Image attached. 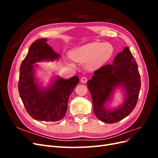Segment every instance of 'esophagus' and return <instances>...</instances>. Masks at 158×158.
<instances>
[{"instance_id":"34e87169","label":"esophagus","mask_w":158,"mask_h":158,"mask_svg":"<svg viewBox=\"0 0 158 158\" xmlns=\"http://www.w3.org/2000/svg\"><path fill=\"white\" fill-rule=\"evenodd\" d=\"M88 81V78H85V77H82V78H81V82L82 83H85L87 82Z\"/></svg>"}]
</instances>
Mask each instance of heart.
I'll list each match as a JSON object with an SVG mask.
<instances>
[{
    "label": "heart",
    "instance_id": "heart-1",
    "mask_svg": "<svg viewBox=\"0 0 158 158\" xmlns=\"http://www.w3.org/2000/svg\"><path fill=\"white\" fill-rule=\"evenodd\" d=\"M113 47L109 43L95 41L74 48L70 52L71 58L75 61L87 63L89 69L101 67L111 58Z\"/></svg>",
    "mask_w": 158,
    "mask_h": 158
}]
</instances>
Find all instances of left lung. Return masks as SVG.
I'll return each instance as SVG.
<instances>
[{
  "label": "left lung",
  "instance_id": "left-lung-1",
  "mask_svg": "<svg viewBox=\"0 0 158 158\" xmlns=\"http://www.w3.org/2000/svg\"><path fill=\"white\" fill-rule=\"evenodd\" d=\"M87 85L92 95L94 113L99 120L113 123L128 116L136 106L141 86L136 62L128 47L118 52L113 64L95 71ZM118 88L122 89L123 102L111 108L109 106Z\"/></svg>",
  "mask_w": 158,
  "mask_h": 158
}]
</instances>
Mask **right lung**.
<instances>
[{"label":"right lung","instance_id":"right-lung-1","mask_svg":"<svg viewBox=\"0 0 158 158\" xmlns=\"http://www.w3.org/2000/svg\"><path fill=\"white\" fill-rule=\"evenodd\" d=\"M48 40L35 41L20 66L18 91L27 112L37 121L55 122L65 116L70 95L79 82L78 76L69 79L55 76L47 86L44 87L36 76L37 63L59 60L56 53L47 44Z\"/></svg>","mask_w":158,"mask_h":158}]
</instances>
